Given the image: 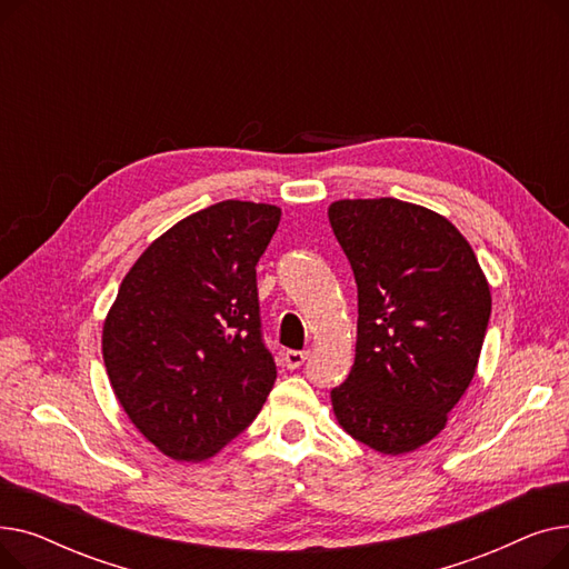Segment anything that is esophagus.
I'll use <instances>...</instances> for the list:
<instances>
[{
  "mask_svg": "<svg viewBox=\"0 0 569 569\" xmlns=\"http://www.w3.org/2000/svg\"><path fill=\"white\" fill-rule=\"evenodd\" d=\"M307 357H309V350H288L283 355V362L288 369H300L307 362Z\"/></svg>",
  "mask_w": 569,
  "mask_h": 569,
  "instance_id": "esophagus-1",
  "label": "esophagus"
}]
</instances>
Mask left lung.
I'll list each match as a JSON object with an SVG mask.
<instances>
[{
	"mask_svg": "<svg viewBox=\"0 0 569 569\" xmlns=\"http://www.w3.org/2000/svg\"><path fill=\"white\" fill-rule=\"evenodd\" d=\"M357 283L355 365L332 390L339 425L403 455L438 436L475 376L491 292L466 237L397 198L330 204Z\"/></svg>",
	"mask_w": 569,
	"mask_h": 569,
	"instance_id": "obj_1",
	"label": "left lung"
}]
</instances>
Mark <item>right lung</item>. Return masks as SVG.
<instances>
[{
    "mask_svg": "<svg viewBox=\"0 0 569 569\" xmlns=\"http://www.w3.org/2000/svg\"><path fill=\"white\" fill-rule=\"evenodd\" d=\"M281 209L223 200L174 223L129 269L103 325V362L136 429L177 461L217 455L277 380L256 264Z\"/></svg>",
    "mask_w": 569,
    "mask_h": 569,
    "instance_id": "obj_1",
    "label": "right lung"
}]
</instances>
